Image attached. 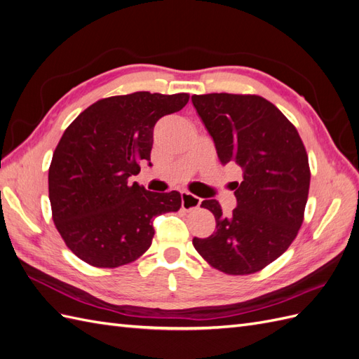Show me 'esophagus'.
<instances>
[{"mask_svg":"<svg viewBox=\"0 0 359 359\" xmlns=\"http://www.w3.org/2000/svg\"><path fill=\"white\" fill-rule=\"evenodd\" d=\"M201 202H202V199L198 198V196H194V194H191L189 191H181V206H182V210L190 211V210L198 208V206L201 205Z\"/></svg>","mask_w":359,"mask_h":359,"instance_id":"1","label":"esophagus"}]
</instances>
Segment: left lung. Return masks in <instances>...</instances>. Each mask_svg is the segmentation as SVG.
Wrapping results in <instances>:
<instances>
[{"instance_id":"obj_1","label":"left lung","mask_w":359,"mask_h":359,"mask_svg":"<svg viewBox=\"0 0 359 359\" xmlns=\"http://www.w3.org/2000/svg\"><path fill=\"white\" fill-rule=\"evenodd\" d=\"M222 165L243 169L233 182L236 208L224 215L215 199L203 201L215 217L208 238H193L198 253L226 274L244 276L283 255L302 224L310 187L309 157L289 119L259 95H191Z\"/></svg>"}]
</instances>
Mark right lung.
Masks as SVG:
<instances>
[{
	"label": "right lung",
	"mask_w": 359,
	"mask_h": 359,
	"mask_svg": "<svg viewBox=\"0 0 359 359\" xmlns=\"http://www.w3.org/2000/svg\"><path fill=\"white\" fill-rule=\"evenodd\" d=\"M187 102L186 93L107 97L66 128L49 168V201L60 235L83 262H133L153 241L156 217L180 210L178 191H148L128 178L140 161L151 165L156 123Z\"/></svg>",
	"instance_id": "right-lung-1"
}]
</instances>
